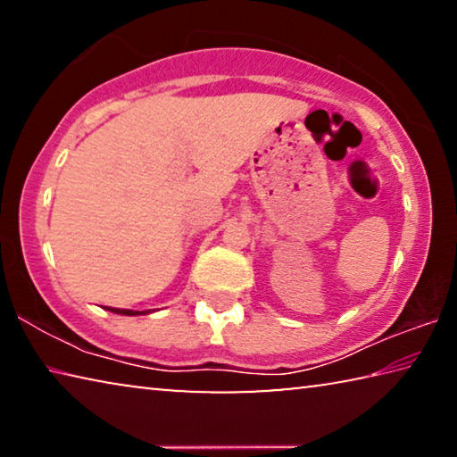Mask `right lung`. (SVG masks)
Here are the masks:
<instances>
[{
    "mask_svg": "<svg viewBox=\"0 0 457 457\" xmlns=\"http://www.w3.org/2000/svg\"><path fill=\"white\" fill-rule=\"evenodd\" d=\"M106 311H111L114 314H125V316H138V314L149 312V311H127V308H111V306H106Z\"/></svg>",
    "mask_w": 457,
    "mask_h": 457,
    "instance_id": "1",
    "label": "right lung"
}]
</instances>
